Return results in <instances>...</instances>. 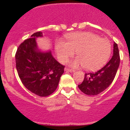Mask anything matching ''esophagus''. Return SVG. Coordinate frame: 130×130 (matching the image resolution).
Wrapping results in <instances>:
<instances>
[{"label": "esophagus", "mask_w": 130, "mask_h": 130, "mask_svg": "<svg viewBox=\"0 0 130 130\" xmlns=\"http://www.w3.org/2000/svg\"><path fill=\"white\" fill-rule=\"evenodd\" d=\"M65 71L70 72H75V70H72V69H69V68H65Z\"/></svg>", "instance_id": "obj_1"}]
</instances>
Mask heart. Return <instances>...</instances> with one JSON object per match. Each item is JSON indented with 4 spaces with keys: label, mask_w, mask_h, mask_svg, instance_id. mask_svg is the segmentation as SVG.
I'll return each instance as SVG.
<instances>
[{
    "label": "heart",
    "mask_w": 130,
    "mask_h": 130,
    "mask_svg": "<svg viewBox=\"0 0 130 130\" xmlns=\"http://www.w3.org/2000/svg\"><path fill=\"white\" fill-rule=\"evenodd\" d=\"M67 42L59 39L55 44L58 60L67 61L76 52L78 57L72 63L73 67L83 65L87 70H95L104 66L108 61L112 45L110 41L89 32H73L66 36Z\"/></svg>",
    "instance_id": "obj_1"
}]
</instances>
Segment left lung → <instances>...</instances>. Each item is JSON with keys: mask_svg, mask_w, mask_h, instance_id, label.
I'll use <instances>...</instances> for the list:
<instances>
[{"mask_svg": "<svg viewBox=\"0 0 130 130\" xmlns=\"http://www.w3.org/2000/svg\"><path fill=\"white\" fill-rule=\"evenodd\" d=\"M113 55L107 64L95 72L85 73L84 79L78 85L80 90L86 95H95L106 89L113 81L120 62L118 44L114 43Z\"/></svg>", "mask_w": 130, "mask_h": 130, "instance_id": "left-lung-1", "label": "left lung"}]
</instances>
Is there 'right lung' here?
I'll use <instances>...</instances> for the list:
<instances>
[{"label":"right lung","instance_id":"right-lung-1","mask_svg":"<svg viewBox=\"0 0 130 130\" xmlns=\"http://www.w3.org/2000/svg\"><path fill=\"white\" fill-rule=\"evenodd\" d=\"M41 31L32 34L18 47L15 63L22 83L31 92L46 97L57 89L65 66L58 62L51 52L38 50L36 39L42 37Z\"/></svg>","mask_w":130,"mask_h":130}]
</instances>
